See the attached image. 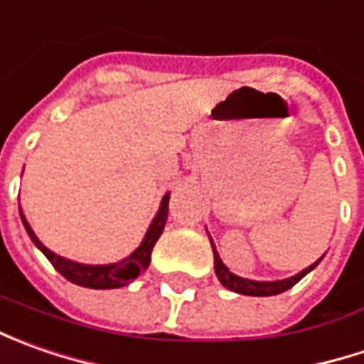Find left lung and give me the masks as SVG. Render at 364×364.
I'll use <instances>...</instances> for the list:
<instances>
[{"label":"left lung","mask_w":364,"mask_h":364,"mask_svg":"<svg viewBox=\"0 0 364 364\" xmlns=\"http://www.w3.org/2000/svg\"><path fill=\"white\" fill-rule=\"evenodd\" d=\"M210 245H213V253H215V273H217L218 282L227 287V289L237 291V294H245V296H275V294H282V291H286L289 287L296 286L304 275H308L322 261V257H320L310 267H306L304 272L296 273L294 277H287V279H279V282H253V279H245V277H239V275L229 272L227 265L218 257L213 239H210Z\"/></svg>","instance_id":"8db88e82"}]
</instances>
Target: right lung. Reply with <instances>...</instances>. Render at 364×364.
Returning <instances> with one entry per match:
<instances>
[{"label": "right lung", "mask_w": 364, "mask_h": 364, "mask_svg": "<svg viewBox=\"0 0 364 364\" xmlns=\"http://www.w3.org/2000/svg\"><path fill=\"white\" fill-rule=\"evenodd\" d=\"M168 203H170V192L161 198L158 215L151 220L141 245L133 251L129 257L121 259L117 263H109V265H85V263H77V261H70V259H64L60 255H56V253H52L48 247L40 243V239L36 237L32 227L28 225L26 217L21 215V208L20 217L26 231L30 235V239L48 257L50 263L54 265V269L60 273L63 277H66L68 282H73L77 286L91 287V289H115V287L132 284L137 275H141V272L147 269V265L151 261V249H154L156 241L160 239L161 231L166 227V220H168Z\"/></svg>", "instance_id": "obj_1"}]
</instances>
